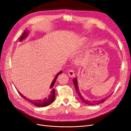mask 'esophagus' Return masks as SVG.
<instances>
[{"label":"esophagus","mask_w":131,"mask_h":131,"mask_svg":"<svg viewBox=\"0 0 131 131\" xmlns=\"http://www.w3.org/2000/svg\"><path fill=\"white\" fill-rule=\"evenodd\" d=\"M68 73V75H69V76L70 77L73 78V77H74L75 76V73H74V72L73 70H69Z\"/></svg>","instance_id":"obj_1"}]
</instances>
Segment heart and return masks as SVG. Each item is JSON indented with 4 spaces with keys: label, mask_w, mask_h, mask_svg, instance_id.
<instances>
[{
    "label": "heart",
    "mask_w": 131,
    "mask_h": 131,
    "mask_svg": "<svg viewBox=\"0 0 131 131\" xmlns=\"http://www.w3.org/2000/svg\"><path fill=\"white\" fill-rule=\"evenodd\" d=\"M86 40V38H82L81 39V40H80V43H84Z\"/></svg>",
    "instance_id": "obj_1"
}]
</instances>
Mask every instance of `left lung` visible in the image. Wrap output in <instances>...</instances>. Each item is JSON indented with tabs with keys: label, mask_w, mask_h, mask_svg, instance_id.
Returning <instances> with one entry per match:
<instances>
[{
	"label": "left lung",
	"mask_w": 131,
	"mask_h": 131,
	"mask_svg": "<svg viewBox=\"0 0 131 131\" xmlns=\"http://www.w3.org/2000/svg\"><path fill=\"white\" fill-rule=\"evenodd\" d=\"M73 83H74V85L75 86V90H76L77 93L78 94V96L80 97V99L81 100V101H82V102L86 104H88V105H98V104H100L101 103H103L107 98H108L109 96H110V95L112 94H111L109 96H108V97H106L102 99V100H100L99 101H92L91 102L90 101H89L88 100H85V99L83 97L81 93L80 92V91L79 90V87H78V80H77V78H74V79H73Z\"/></svg>",
	"instance_id": "1"
}]
</instances>
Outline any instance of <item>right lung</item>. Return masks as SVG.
I'll list each match as a JSON object with an SVG mask.
<instances>
[{
  "label": "right lung",
  "mask_w": 131,
  "mask_h": 131,
  "mask_svg": "<svg viewBox=\"0 0 131 131\" xmlns=\"http://www.w3.org/2000/svg\"><path fill=\"white\" fill-rule=\"evenodd\" d=\"M30 33V31L29 30H28L27 29H26V30L24 31V32L23 33L22 35H21V37L19 38V41H22V40L25 39L28 36V34ZM62 73V71H61L59 72L58 74H56V77H54V79L53 80L52 82H51V84L50 85V89H51L50 93L49 94L48 97H46L45 98L43 99V100H30V99H28V98H26V96H23L22 94H21L20 93L19 91L18 92L19 93V94L21 95V96L23 98H25V100H27L28 102H29L30 103H31V104L35 105L36 106H38V107H43V106H46L47 105H50V104L52 103L53 102V101L54 100L55 98V90L53 88V86L54 85L55 82H56V80L57 78V77H58V75L59 74H61Z\"/></svg>",
  "instance_id": "obj_1"
}]
</instances>
